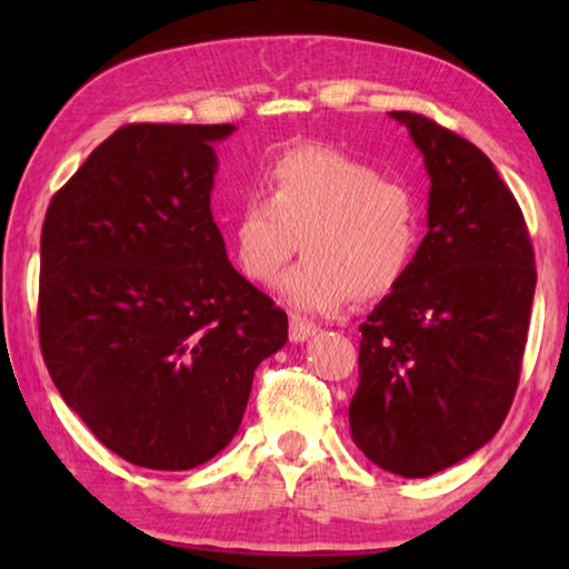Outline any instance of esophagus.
I'll return each mask as SVG.
<instances>
[{"label": "esophagus", "instance_id": "esophagus-1", "mask_svg": "<svg viewBox=\"0 0 569 569\" xmlns=\"http://www.w3.org/2000/svg\"><path fill=\"white\" fill-rule=\"evenodd\" d=\"M316 326L313 323H308L306 319H301V316H291V329H288V336H291V341L293 343H303V341H308V339H313L316 336Z\"/></svg>", "mask_w": 569, "mask_h": 569}]
</instances>
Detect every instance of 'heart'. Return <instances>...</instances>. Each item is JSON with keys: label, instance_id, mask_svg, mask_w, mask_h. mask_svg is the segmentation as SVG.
Here are the masks:
<instances>
[{"label": "heart", "instance_id": "obj_1", "mask_svg": "<svg viewBox=\"0 0 569 569\" xmlns=\"http://www.w3.org/2000/svg\"><path fill=\"white\" fill-rule=\"evenodd\" d=\"M261 188L238 198L230 256L253 283H271L296 253L303 261L281 296L303 313L381 301L409 276L421 246V208L409 186L369 162L323 146H301L263 168Z\"/></svg>", "mask_w": 569, "mask_h": 569}]
</instances>
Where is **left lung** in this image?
<instances>
[{
  "mask_svg": "<svg viewBox=\"0 0 569 569\" xmlns=\"http://www.w3.org/2000/svg\"><path fill=\"white\" fill-rule=\"evenodd\" d=\"M429 172L427 236L409 276L369 313L349 423L366 457L417 479L492 439L512 407L537 286L535 250L492 160L417 112Z\"/></svg>",
  "mask_w": 569,
  "mask_h": 569,
  "instance_id": "1",
  "label": "left lung"
}]
</instances>
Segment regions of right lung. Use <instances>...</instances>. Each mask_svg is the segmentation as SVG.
Listing matches in <instances>:
<instances>
[{
  "label": "right lung",
  "mask_w": 569,
  "mask_h": 569,
  "mask_svg": "<svg viewBox=\"0 0 569 569\" xmlns=\"http://www.w3.org/2000/svg\"><path fill=\"white\" fill-rule=\"evenodd\" d=\"M236 124H124L54 192L40 243V346L67 407L130 465L213 459L288 316L228 261L213 142Z\"/></svg>",
  "instance_id": "1"
}]
</instances>
